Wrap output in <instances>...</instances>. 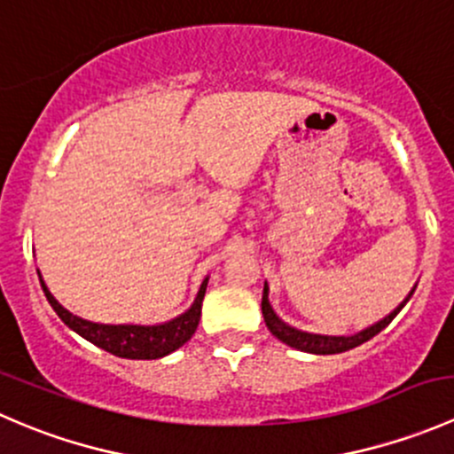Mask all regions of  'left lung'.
<instances>
[{"label":"left lung","instance_id":"8db88e82","mask_svg":"<svg viewBox=\"0 0 454 454\" xmlns=\"http://www.w3.org/2000/svg\"><path fill=\"white\" fill-rule=\"evenodd\" d=\"M415 290H411V294L393 309L391 314L384 316L382 320H378L375 325L371 327L363 329V332L354 333V336H323V333H308V332H301V329L292 327V325L283 323L277 314H274L272 305L268 301V283L263 286V299H261V312H263V320L268 325V329L272 332V336H277L278 340L286 342V345L294 347L299 351H308V354H318V356H329V354H342V351H349L354 347L363 345V342L371 340L375 333L382 332L393 318H395L397 312L409 303V299L413 296Z\"/></svg>","mask_w":454,"mask_h":454}]
</instances>
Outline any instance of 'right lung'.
Segmentation results:
<instances>
[{
	"label": "right lung",
	"mask_w": 454,
	"mask_h": 454,
	"mask_svg": "<svg viewBox=\"0 0 454 454\" xmlns=\"http://www.w3.org/2000/svg\"><path fill=\"white\" fill-rule=\"evenodd\" d=\"M39 274L41 287H43V294L48 299V303L52 305L54 312L59 314V318L67 325L70 329H74L79 336H83L85 340H90L91 345L100 347V349L109 351V354L118 356V358H129V360H155L164 358L171 351L180 349L184 342L191 340V336L195 333L200 325L201 316V301H204L206 286H208V278H204V283L200 286L198 296H195L193 305L186 309L184 314H180L177 318L168 320L162 325H103V323H91V320L81 318L67 312L52 294H50L48 286L43 283Z\"/></svg>",
	"instance_id": "1"
}]
</instances>
